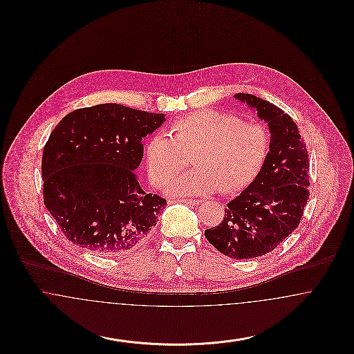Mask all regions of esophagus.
<instances>
[{
    "mask_svg": "<svg viewBox=\"0 0 354 354\" xmlns=\"http://www.w3.org/2000/svg\"><path fill=\"white\" fill-rule=\"evenodd\" d=\"M175 202H180V203H185V204H189V205H198L199 204V201H191V199H180V201H175Z\"/></svg>",
    "mask_w": 354,
    "mask_h": 354,
    "instance_id": "obj_1",
    "label": "esophagus"
}]
</instances>
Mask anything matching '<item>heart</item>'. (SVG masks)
<instances>
[{
    "label": "heart",
    "instance_id": "obj_1",
    "mask_svg": "<svg viewBox=\"0 0 354 354\" xmlns=\"http://www.w3.org/2000/svg\"><path fill=\"white\" fill-rule=\"evenodd\" d=\"M172 134L155 133L145 147L147 172L158 187L167 185L194 156L196 169L171 183L172 196L236 192L257 176L270 150V134L263 124L214 110L178 119Z\"/></svg>",
    "mask_w": 354,
    "mask_h": 354
}]
</instances>
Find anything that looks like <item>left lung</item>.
Wrapping results in <instances>:
<instances>
[{"mask_svg":"<svg viewBox=\"0 0 354 354\" xmlns=\"http://www.w3.org/2000/svg\"><path fill=\"white\" fill-rule=\"evenodd\" d=\"M234 97L268 123L270 151L252 183L204 236L220 253L243 260L270 253L299 227L309 199V159L296 123L280 107L252 94Z\"/></svg>","mask_w":354,"mask_h":354,"instance_id":"obj_1","label":"left lung"}]
</instances>
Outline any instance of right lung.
Returning <instances> with one entry per match:
<instances>
[{"label": "right lung", "instance_id": "right-lung-1", "mask_svg": "<svg viewBox=\"0 0 354 354\" xmlns=\"http://www.w3.org/2000/svg\"><path fill=\"white\" fill-rule=\"evenodd\" d=\"M166 120L118 103L68 113L44 147V203L73 244L111 256L134 251L167 204L139 185L142 139Z\"/></svg>", "mask_w": 354, "mask_h": 354}]
</instances>
